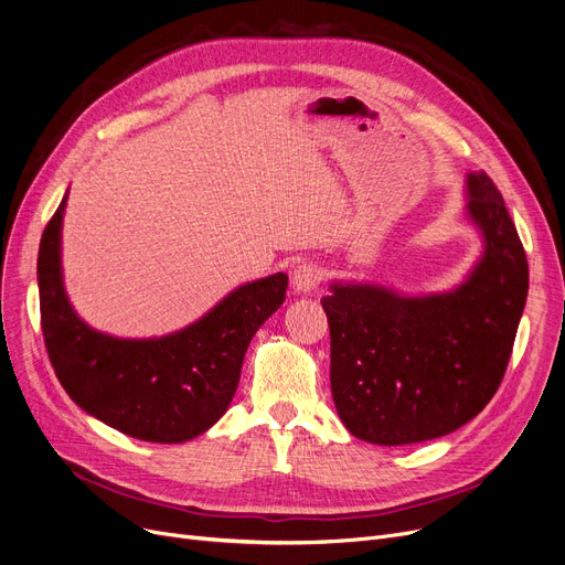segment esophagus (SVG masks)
<instances>
[{
	"mask_svg": "<svg viewBox=\"0 0 565 565\" xmlns=\"http://www.w3.org/2000/svg\"><path fill=\"white\" fill-rule=\"evenodd\" d=\"M292 288L298 292H311L320 281H322V273L316 263H300L292 270Z\"/></svg>",
	"mask_w": 565,
	"mask_h": 565,
	"instance_id": "obj_1",
	"label": "esophagus"
}]
</instances>
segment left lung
Instances as JSON below:
<instances>
[{"label": "left lung", "instance_id": "left-lung-1", "mask_svg": "<svg viewBox=\"0 0 565 565\" xmlns=\"http://www.w3.org/2000/svg\"><path fill=\"white\" fill-rule=\"evenodd\" d=\"M467 211L486 237L481 263L454 292L401 298L332 286V398L360 439L398 447L435 439L490 403L507 373L529 290L518 228L492 178L467 175Z\"/></svg>", "mask_w": 565, "mask_h": 565}]
</instances>
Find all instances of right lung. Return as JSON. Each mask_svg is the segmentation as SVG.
Returning a JSON list of instances; mask_svg holds the SVG:
<instances>
[{
	"label": "right lung",
	"instance_id": "1",
	"mask_svg": "<svg viewBox=\"0 0 565 565\" xmlns=\"http://www.w3.org/2000/svg\"><path fill=\"white\" fill-rule=\"evenodd\" d=\"M47 222L39 249L41 328L47 358L66 394L96 419L143 441L178 444L211 428L226 412L252 337L284 302L277 273L233 290L188 330L128 341L100 334L75 316L62 284V217Z\"/></svg>",
	"mask_w": 565,
	"mask_h": 565
}]
</instances>
